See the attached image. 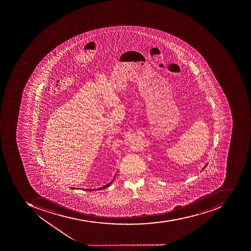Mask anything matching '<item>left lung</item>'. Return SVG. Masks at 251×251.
<instances>
[{
	"instance_id": "obj_1",
	"label": "left lung",
	"mask_w": 251,
	"mask_h": 251,
	"mask_svg": "<svg viewBox=\"0 0 251 251\" xmlns=\"http://www.w3.org/2000/svg\"><path fill=\"white\" fill-rule=\"evenodd\" d=\"M206 166H207V164H205V166H204V167H203V169H202V171H203V170H204V169H205V167H206Z\"/></svg>"
}]
</instances>
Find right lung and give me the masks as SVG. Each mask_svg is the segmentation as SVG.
I'll list each match as a JSON object with an SVG mask.
<instances>
[{"instance_id":"1","label":"right lung","mask_w":251,"mask_h":251,"mask_svg":"<svg viewBox=\"0 0 251 251\" xmlns=\"http://www.w3.org/2000/svg\"><path fill=\"white\" fill-rule=\"evenodd\" d=\"M116 176V175H115ZM115 176H114V177L113 178V180H111V181L110 182V183H107V184L104 185V186H103V187H99V188L97 189H89V190H87V189H83L84 190H89V191H92V190H103V189L107 188V187H110V184L113 183V181H114V178H115ZM73 190H76V188H73ZM77 190H80V189L77 188ZM81 190V189H80Z\"/></svg>"}]
</instances>
